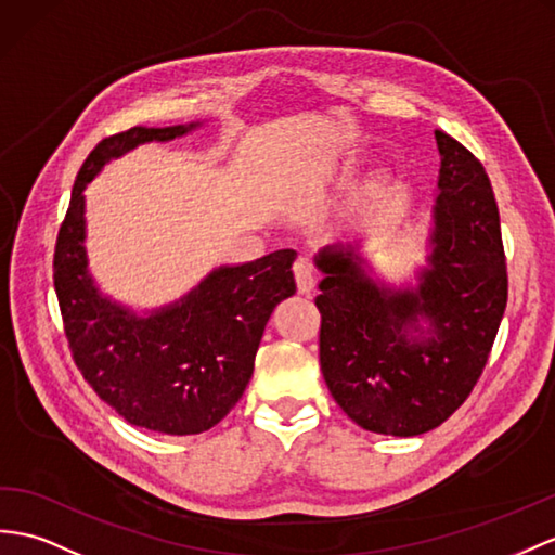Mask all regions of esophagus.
<instances>
[{
    "label": "esophagus",
    "instance_id": "34e87169",
    "mask_svg": "<svg viewBox=\"0 0 555 555\" xmlns=\"http://www.w3.org/2000/svg\"><path fill=\"white\" fill-rule=\"evenodd\" d=\"M294 278H296V287H299L301 294H308L315 287V270L308 261H296L294 263Z\"/></svg>",
    "mask_w": 555,
    "mask_h": 555
}]
</instances>
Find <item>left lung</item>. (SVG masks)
I'll list each match as a JSON object with an SVG mask.
<instances>
[{
  "mask_svg": "<svg viewBox=\"0 0 555 555\" xmlns=\"http://www.w3.org/2000/svg\"><path fill=\"white\" fill-rule=\"evenodd\" d=\"M440 179L416 289L379 287L353 249H324L320 367L336 404L384 436H422L478 384L508 299L492 185L480 159L436 131ZM418 319H428L424 333Z\"/></svg>",
  "mask_w": 555,
  "mask_h": 555,
  "instance_id": "obj_1",
  "label": "left lung"
}]
</instances>
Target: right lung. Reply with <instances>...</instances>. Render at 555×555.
<instances>
[{"instance_id":"right-lung-1","label":"right lung","mask_w":555,"mask_h":555,"mask_svg":"<svg viewBox=\"0 0 555 555\" xmlns=\"http://www.w3.org/2000/svg\"><path fill=\"white\" fill-rule=\"evenodd\" d=\"M195 127H133L103 139L77 173L53 251V287L77 370L131 426L167 436L202 434L235 408L270 313L296 292L294 249L214 270L179 304L147 318L105 299L93 285L85 251V185L107 159Z\"/></svg>"}]
</instances>
